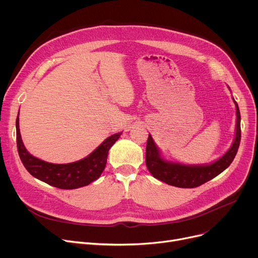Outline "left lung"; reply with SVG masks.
Segmentation results:
<instances>
[{"mask_svg": "<svg viewBox=\"0 0 258 258\" xmlns=\"http://www.w3.org/2000/svg\"><path fill=\"white\" fill-rule=\"evenodd\" d=\"M233 101L236 106V135L231 148L222 158L213 162L212 164L205 166H187L171 163L160 157L153 138L151 135H148L145 152L147 169L156 179L180 188H195L201 186L224 171L232 163L240 142V113L236 101L234 99Z\"/></svg>", "mask_w": 258, "mask_h": 258, "instance_id": "8db88e82", "label": "left lung"}]
</instances>
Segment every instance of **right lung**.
Segmentation results:
<instances>
[{
    "mask_svg": "<svg viewBox=\"0 0 258 258\" xmlns=\"http://www.w3.org/2000/svg\"><path fill=\"white\" fill-rule=\"evenodd\" d=\"M120 135L121 133L112 135L83 160L69 164H53L39 160L26 151L20 134L19 116L17 118V145L23 165L34 178L60 189H75L97 180L105 167L108 150Z\"/></svg>",
    "mask_w": 258,
    "mask_h": 258,
    "instance_id": "right-lung-1",
    "label": "right lung"
}]
</instances>
